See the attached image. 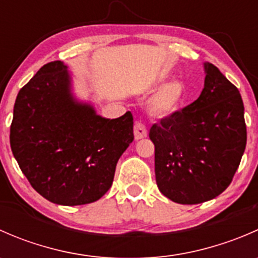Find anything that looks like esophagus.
Instances as JSON below:
<instances>
[{"label":"esophagus","mask_w":258,"mask_h":258,"mask_svg":"<svg viewBox=\"0 0 258 258\" xmlns=\"http://www.w3.org/2000/svg\"><path fill=\"white\" fill-rule=\"evenodd\" d=\"M134 134H135V139L136 140H141L145 139L147 136V130H146V126L142 122H136L134 126Z\"/></svg>","instance_id":"obj_1"}]
</instances>
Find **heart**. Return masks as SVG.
Returning <instances> with one entry per match:
<instances>
[{"mask_svg": "<svg viewBox=\"0 0 258 258\" xmlns=\"http://www.w3.org/2000/svg\"><path fill=\"white\" fill-rule=\"evenodd\" d=\"M184 90L183 83L179 81H172L166 85H163L152 98L150 100V110L151 112L158 114V116H167L178 110L183 101Z\"/></svg>", "mask_w": 258, "mask_h": 258, "instance_id": "1", "label": "heart"}]
</instances>
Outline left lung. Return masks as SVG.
Returning a JSON list of instances; mask_svg holds the SVG:
<instances>
[{
	"instance_id": "left-lung-1",
	"label": "left lung",
	"mask_w": 258,
	"mask_h": 258,
	"mask_svg": "<svg viewBox=\"0 0 258 258\" xmlns=\"http://www.w3.org/2000/svg\"><path fill=\"white\" fill-rule=\"evenodd\" d=\"M205 72L200 97L150 130L158 189L181 205L202 204L222 194L246 148L240 91L215 64L205 63Z\"/></svg>"
}]
</instances>
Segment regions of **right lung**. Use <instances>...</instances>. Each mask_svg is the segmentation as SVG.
<instances>
[{"instance_id": "add662e5", "label": "right lung", "mask_w": 258, "mask_h": 258, "mask_svg": "<svg viewBox=\"0 0 258 258\" xmlns=\"http://www.w3.org/2000/svg\"><path fill=\"white\" fill-rule=\"evenodd\" d=\"M132 141V113L103 118L91 105L77 102L63 62L43 64L18 92L10 128L12 153L31 186L53 204L100 200Z\"/></svg>"}]
</instances>
